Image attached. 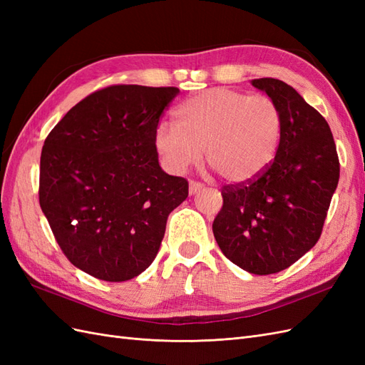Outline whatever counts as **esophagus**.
Segmentation results:
<instances>
[{
  "mask_svg": "<svg viewBox=\"0 0 365 365\" xmlns=\"http://www.w3.org/2000/svg\"><path fill=\"white\" fill-rule=\"evenodd\" d=\"M202 187H204L202 182L190 181V182H189V193H190V195H195V193H197L200 190H202Z\"/></svg>",
  "mask_w": 365,
  "mask_h": 365,
  "instance_id": "34e87169",
  "label": "esophagus"
}]
</instances>
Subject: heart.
I'll return each instance as SVG.
<instances>
[{
    "instance_id": "heart-1",
    "label": "heart",
    "mask_w": 365,
    "mask_h": 365,
    "mask_svg": "<svg viewBox=\"0 0 365 365\" xmlns=\"http://www.w3.org/2000/svg\"><path fill=\"white\" fill-rule=\"evenodd\" d=\"M283 117L267 96L212 88L175 109V126L161 123L153 145L165 168L182 173L201 160L231 182H247L267 170L282 141Z\"/></svg>"
}]
</instances>
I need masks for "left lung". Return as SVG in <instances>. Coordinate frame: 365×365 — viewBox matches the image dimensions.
Here are the masks:
<instances>
[{
  "label": "left lung",
  "mask_w": 365,
  "mask_h": 365,
  "mask_svg": "<svg viewBox=\"0 0 365 365\" xmlns=\"http://www.w3.org/2000/svg\"><path fill=\"white\" fill-rule=\"evenodd\" d=\"M283 117L282 141L257 178L222 187L213 235L228 260L251 274L289 268L322 236L339 180V160L326 118L283 81L262 77Z\"/></svg>",
  "instance_id": "obj_1"
}]
</instances>
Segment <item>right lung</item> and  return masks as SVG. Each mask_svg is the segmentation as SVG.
<instances>
[{"label":"right lung","instance_id":"obj_1","mask_svg":"<svg viewBox=\"0 0 365 365\" xmlns=\"http://www.w3.org/2000/svg\"><path fill=\"white\" fill-rule=\"evenodd\" d=\"M175 86L111 85L86 96L43 141L39 205L76 268L105 282L155 259L173 208L189 196L163 172L153 134Z\"/></svg>","mask_w":365,"mask_h":365}]
</instances>
